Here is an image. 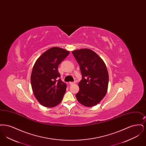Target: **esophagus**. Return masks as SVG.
I'll return each instance as SVG.
<instances>
[{
    "label": "esophagus",
    "mask_w": 146,
    "mask_h": 146,
    "mask_svg": "<svg viewBox=\"0 0 146 146\" xmlns=\"http://www.w3.org/2000/svg\"><path fill=\"white\" fill-rule=\"evenodd\" d=\"M75 83H76V82H70L69 83L70 85H73V84H74Z\"/></svg>",
    "instance_id": "34e87169"
}]
</instances>
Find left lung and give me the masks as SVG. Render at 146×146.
<instances>
[{
    "label": "left lung",
    "instance_id": "1",
    "mask_svg": "<svg viewBox=\"0 0 146 146\" xmlns=\"http://www.w3.org/2000/svg\"><path fill=\"white\" fill-rule=\"evenodd\" d=\"M81 70L82 79L76 95L78 101L86 107L99 104L106 95L109 76L104 61L90 49L72 51Z\"/></svg>",
    "mask_w": 146,
    "mask_h": 146
}]
</instances>
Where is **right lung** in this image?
I'll use <instances>...</instances> for the list:
<instances>
[{
    "instance_id": "add662e5",
    "label": "right lung",
    "mask_w": 146,
    "mask_h": 146,
    "mask_svg": "<svg viewBox=\"0 0 146 146\" xmlns=\"http://www.w3.org/2000/svg\"><path fill=\"white\" fill-rule=\"evenodd\" d=\"M70 51L58 47L48 49L35 62L31 76L34 95L46 107L60 104L66 92V84L61 79L58 67L69 55Z\"/></svg>"
}]
</instances>
